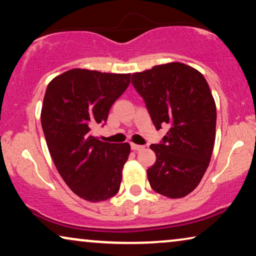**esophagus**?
Masks as SVG:
<instances>
[{"mask_svg":"<svg viewBox=\"0 0 256 256\" xmlns=\"http://www.w3.org/2000/svg\"><path fill=\"white\" fill-rule=\"evenodd\" d=\"M144 148H145V146L134 144V142H132V144H131V148L134 150V151H140V150H144Z\"/></svg>","mask_w":256,"mask_h":256,"instance_id":"obj_1","label":"esophagus"}]
</instances>
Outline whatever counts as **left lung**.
Returning a JSON list of instances; mask_svg holds the SVG:
<instances>
[{
	"label": "left lung",
	"instance_id": "obj_1",
	"mask_svg": "<svg viewBox=\"0 0 256 256\" xmlns=\"http://www.w3.org/2000/svg\"><path fill=\"white\" fill-rule=\"evenodd\" d=\"M156 130L168 124L160 144L150 148L156 162L148 170L152 190L172 199L186 196L202 182L216 142V108L202 72L172 62L132 74Z\"/></svg>",
	"mask_w": 256,
	"mask_h": 256
}]
</instances>
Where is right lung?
<instances>
[{
    "instance_id": "obj_1",
    "label": "right lung",
    "mask_w": 256,
    "mask_h": 256,
    "mask_svg": "<svg viewBox=\"0 0 256 256\" xmlns=\"http://www.w3.org/2000/svg\"><path fill=\"white\" fill-rule=\"evenodd\" d=\"M131 74L71 69L54 77L44 94L40 122L57 171L74 194L91 202L118 193L128 142H104L94 130L108 120Z\"/></svg>"
}]
</instances>
